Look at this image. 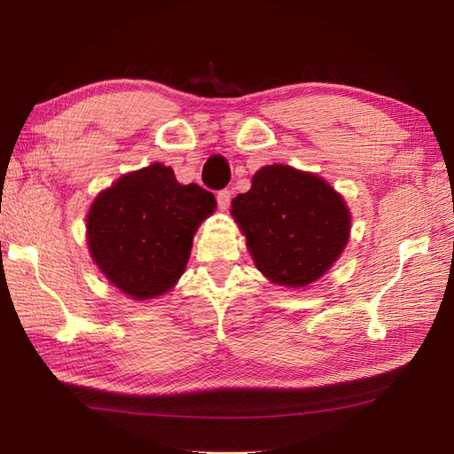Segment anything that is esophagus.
Masks as SVG:
<instances>
[{"label": "esophagus", "instance_id": "34e87169", "mask_svg": "<svg viewBox=\"0 0 454 454\" xmlns=\"http://www.w3.org/2000/svg\"><path fill=\"white\" fill-rule=\"evenodd\" d=\"M215 199H217V206H219V210H227V208H229V204H231V191H229V189H222V191H217Z\"/></svg>", "mask_w": 454, "mask_h": 454}]
</instances>
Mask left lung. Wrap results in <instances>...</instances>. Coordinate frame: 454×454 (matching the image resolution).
Wrapping results in <instances>:
<instances>
[{"instance_id":"left-lung-1","label":"left lung","mask_w":454,"mask_h":454,"mask_svg":"<svg viewBox=\"0 0 454 454\" xmlns=\"http://www.w3.org/2000/svg\"><path fill=\"white\" fill-rule=\"evenodd\" d=\"M257 269L272 282L301 287L333 265L347 246L345 200L318 176L284 164L263 167L231 210Z\"/></svg>"}]
</instances>
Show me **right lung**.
Here are the masks:
<instances>
[{"instance_id":"obj_1","label":"right lung","mask_w":454,"mask_h":454,"mask_svg":"<svg viewBox=\"0 0 454 454\" xmlns=\"http://www.w3.org/2000/svg\"><path fill=\"white\" fill-rule=\"evenodd\" d=\"M214 210L210 191L177 184L172 168L155 162L96 197L87 217L90 255L122 294L153 299L182 277L195 231Z\"/></svg>"}]
</instances>
